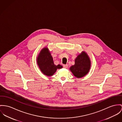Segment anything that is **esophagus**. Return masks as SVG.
I'll return each instance as SVG.
<instances>
[{
	"mask_svg": "<svg viewBox=\"0 0 122 122\" xmlns=\"http://www.w3.org/2000/svg\"><path fill=\"white\" fill-rule=\"evenodd\" d=\"M63 67H64L65 68H67L68 67V66L67 65H63Z\"/></svg>",
	"mask_w": 122,
	"mask_h": 122,
	"instance_id": "34e87169",
	"label": "esophagus"
}]
</instances>
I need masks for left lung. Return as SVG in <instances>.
I'll return each instance as SVG.
<instances>
[{
    "instance_id": "8db88e82",
    "label": "left lung",
    "mask_w": 122,
    "mask_h": 122,
    "mask_svg": "<svg viewBox=\"0 0 122 122\" xmlns=\"http://www.w3.org/2000/svg\"><path fill=\"white\" fill-rule=\"evenodd\" d=\"M91 67L90 57L84 51L77 55L75 60L74 65L71 66L70 70L77 78H81L87 75Z\"/></svg>"
}]
</instances>
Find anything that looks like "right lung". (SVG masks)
<instances>
[{
    "mask_svg": "<svg viewBox=\"0 0 122 122\" xmlns=\"http://www.w3.org/2000/svg\"><path fill=\"white\" fill-rule=\"evenodd\" d=\"M37 62L42 73L48 76L54 75L57 69L63 68L60 65H54L52 56L47 47L43 48L40 51L37 57Z\"/></svg>",
    "mask_w": 122,
    "mask_h": 122,
    "instance_id": "add662e5",
    "label": "right lung"
}]
</instances>
